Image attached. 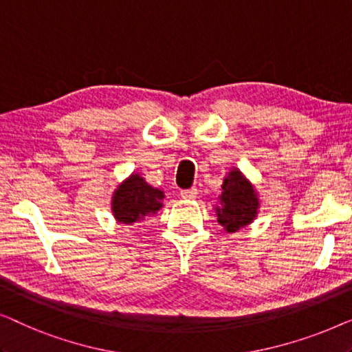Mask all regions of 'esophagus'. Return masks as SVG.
I'll return each mask as SVG.
<instances>
[{
  "label": "esophagus",
  "instance_id": "34e87169",
  "mask_svg": "<svg viewBox=\"0 0 352 352\" xmlns=\"http://www.w3.org/2000/svg\"><path fill=\"white\" fill-rule=\"evenodd\" d=\"M197 194H199V192H197L195 187H192V189H187V190H181V197H182V199H184V200L195 199Z\"/></svg>",
  "mask_w": 352,
  "mask_h": 352
}]
</instances>
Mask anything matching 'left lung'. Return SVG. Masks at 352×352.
Segmentation results:
<instances>
[{
  "label": "left lung",
  "mask_w": 352,
  "mask_h": 352,
  "mask_svg": "<svg viewBox=\"0 0 352 352\" xmlns=\"http://www.w3.org/2000/svg\"><path fill=\"white\" fill-rule=\"evenodd\" d=\"M219 205L216 206L218 223L226 232H237L256 218L259 210V199L252 182L242 175V171L234 168L224 177L221 186Z\"/></svg>",
  "instance_id": "left-lung-1"
}]
</instances>
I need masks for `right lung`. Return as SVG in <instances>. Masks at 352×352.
<instances>
[{"label": "right lung", "instance_id": "add662e5", "mask_svg": "<svg viewBox=\"0 0 352 352\" xmlns=\"http://www.w3.org/2000/svg\"><path fill=\"white\" fill-rule=\"evenodd\" d=\"M165 199L163 190L148 186L146 179L133 173L117 187L112 197V213L122 224H134L146 216L155 214Z\"/></svg>", "mask_w": 352, "mask_h": 352}]
</instances>
